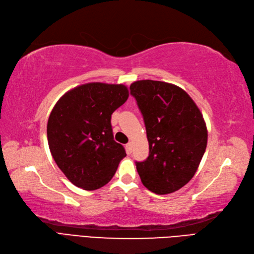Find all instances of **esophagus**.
<instances>
[{"label":"esophagus","mask_w":254,"mask_h":254,"mask_svg":"<svg viewBox=\"0 0 254 254\" xmlns=\"http://www.w3.org/2000/svg\"><path fill=\"white\" fill-rule=\"evenodd\" d=\"M126 149H127V151H128L129 153L132 152V144H131V143H128V144L126 145Z\"/></svg>","instance_id":"esophagus-1"}]
</instances>
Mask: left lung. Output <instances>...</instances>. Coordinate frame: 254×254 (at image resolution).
Wrapping results in <instances>:
<instances>
[{"label":"left lung","mask_w":254,"mask_h":254,"mask_svg":"<svg viewBox=\"0 0 254 254\" xmlns=\"http://www.w3.org/2000/svg\"><path fill=\"white\" fill-rule=\"evenodd\" d=\"M141 110L149 156L136 162L143 185L156 194L181 189L193 178L207 147L202 112L179 86L142 80L130 85Z\"/></svg>","instance_id":"left-lung-1"}]
</instances>
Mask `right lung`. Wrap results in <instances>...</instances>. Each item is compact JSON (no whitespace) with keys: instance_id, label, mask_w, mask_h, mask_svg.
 <instances>
[{"instance_id":"add662e5","label":"right lung","mask_w":254,"mask_h":254,"mask_svg":"<svg viewBox=\"0 0 254 254\" xmlns=\"http://www.w3.org/2000/svg\"><path fill=\"white\" fill-rule=\"evenodd\" d=\"M129 97L123 84L87 83L67 91L47 123L52 157L76 187L97 190L113 178L126 156L113 139L111 115Z\"/></svg>"}]
</instances>
